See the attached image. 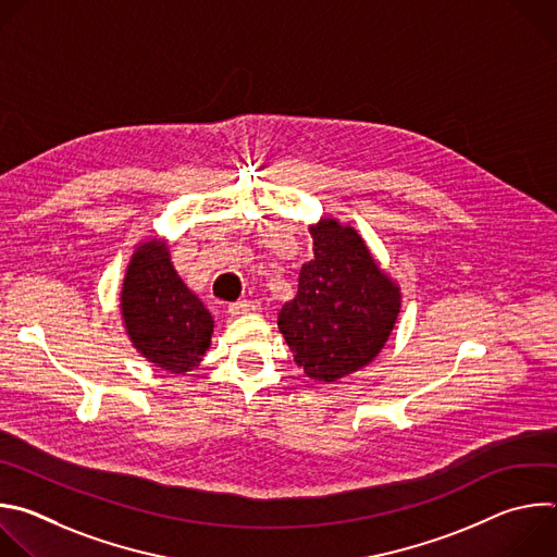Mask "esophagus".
Masks as SVG:
<instances>
[{
  "instance_id": "1",
  "label": "esophagus",
  "mask_w": 557,
  "mask_h": 557,
  "mask_svg": "<svg viewBox=\"0 0 557 557\" xmlns=\"http://www.w3.org/2000/svg\"><path fill=\"white\" fill-rule=\"evenodd\" d=\"M258 310H260V304H258V301H249V299L228 304V312H231L233 317H237V314H249V312H258Z\"/></svg>"
}]
</instances>
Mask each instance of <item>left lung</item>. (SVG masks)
<instances>
[{
	"label": "left lung",
	"instance_id": "1",
	"mask_svg": "<svg viewBox=\"0 0 557 557\" xmlns=\"http://www.w3.org/2000/svg\"><path fill=\"white\" fill-rule=\"evenodd\" d=\"M308 231L314 258L301 267L277 326L306 376L333 383L381 352L401 310V288L352 226L322 218Z\"/></svg>",
	"mask_w": 557,
	"mask_h": 557
}]
</instances>
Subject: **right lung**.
I'll list each match as a JSON object with an SVG mask.
<instances>
[{"label": "right lung", "mask_w": 557, "mask_h": 557, "mask_svg": "<svg viewBox=\"0 0 557 557\" xmlns=\"http://www.w3.org/2000/svg\"><path fill=\"white\" fill-rule=\"evenodd\" d=\"M132 346L172 374L194 370L211 346L213 317L178 277L165 240L151 237L132 253L121 288Z\"/></svg>", "instance_id": "obj_1"}]
</instances>
